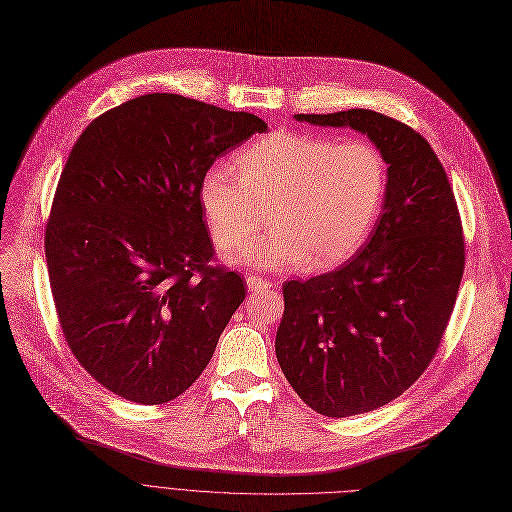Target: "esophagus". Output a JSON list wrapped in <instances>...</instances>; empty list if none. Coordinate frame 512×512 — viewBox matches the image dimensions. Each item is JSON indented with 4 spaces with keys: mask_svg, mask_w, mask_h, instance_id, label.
Returning <instances> with one entry per match:
<instances>
[{
    "mask_svg": "<svg viewBox=\"0 0 512 512\" xmlns=\"http://www.w3.org/2000/svg\"><path fill=\"white\" fill-rule=\"evenodd\" d=\"M246 283H248V289H250V291H264V289L270 287V283H268L266 279L258 277V275H248V277H246Z\"/></svg>",
    "mask_w": 512,
    "mask_h": 512,
    "instance_id": "1",
    "label": "esophagus"
}]
</instances>
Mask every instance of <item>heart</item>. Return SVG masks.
I'll list each match as a JSON object with an SVG mask.
<instances>
[{"mask_svg": "<svg viewBox=\"0 0 512 512\" xmlns=\"http://www.w3.org/2000/svg\"><path fill=\"white\" fill-rule=\"evenodd\" d=\"M227 163L208 167L200 206L210 237L223 252L246 248L270 210V231L239 262L291 270L349 258L372 231L386 194V161L364 138L275 132Z\"/></svg>", "mask_w": 512, "mask_h": 512, "instance_id": "1", "label": "heart"}]
</instances>
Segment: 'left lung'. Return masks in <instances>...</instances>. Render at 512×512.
Masks as SVG:
<instances>
[{"mask_svg":"<svg viewBox=\"0 0 512 512\" xmlns=\"http://www.w3.org/2000/svg\"><path fill=\"white\" fill-rule=\"evenodd\" d=\"M295 119L362 132L388 165L368 242L330 273L283 285L279 366L308 407L347 417L395 401L432 362L463 277V229L446 171L409 126L370 109Z\"/></svg>","mask_w":512,"mask_h":512,"instance_id":"8db88e82","label":"left lung"}]
</instances>
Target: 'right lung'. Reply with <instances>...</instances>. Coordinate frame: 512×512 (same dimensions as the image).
Instances as JSON below:
<instances>
[{
    "label": "right lung",
    "mask_w": 512,
    "mask_h": 512,
    "mask_svg": "<svg viewBox=\"0 0 512 512\" xmlns=\"http://www.w3.org/2000/svg\"><path fill=\"white\" fill-rule=\"evenodd\" d=\"M258 115L171 93L99 115L76 140L45 231L59 324L111 393L161 405L208 366L246 285L213 258L208 167L266 132Z\"/></svg>",
    "instance_id": "obj_1"
}]
</instances>
